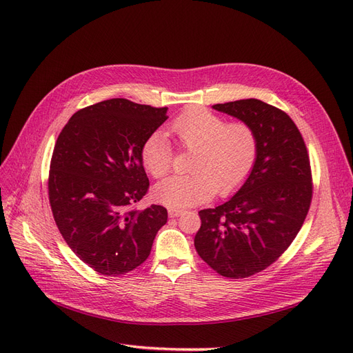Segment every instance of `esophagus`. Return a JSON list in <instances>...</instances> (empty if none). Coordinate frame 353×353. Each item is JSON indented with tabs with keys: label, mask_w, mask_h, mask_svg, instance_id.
<instances>
[{
	"label": "esophagus",
	"mask_w": 353,
	"mask_h": 353,
	"mask_svg": "<svg viewBox=\"0 0 353 353\" xmlns=\"http://www.w3.org/2000/svg\"><path fill=\"white\" fill-rule=\"evenodd\" d=\"M168 213H169V218H178L181 213H183V210L181 209H174V208H170L169 210H168Z\"/></svg>",
	"instance_id": "1"
}]
</instances>
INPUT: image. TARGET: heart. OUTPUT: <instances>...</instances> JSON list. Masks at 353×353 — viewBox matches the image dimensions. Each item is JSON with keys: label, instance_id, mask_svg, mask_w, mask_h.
<instances>
[{"label": "heart", "instance_id": "obj_1", "mask_svg": "<svg viewBox=\"0 0 353 353\" xmlns=\"http://www.w3.org/2000/svg\"><path fill=\"white\" fill-rule=\"evenodd\" d=\"M169 132L184 150H193L188 175L166 178L154 188V197L169 208H188L208 201L213 194L234 193L250 175L258 157V137L243 121L225 122L203 108H191L169 125ZM144 168L154 178L169 174L174 148L168 138L152 134L141 147Z\"/></svg>", "mask_w": 353, "mask_h": 353}]
</instances>
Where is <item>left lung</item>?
I'll list each match as a JSON object with an SVG mask.
<instances>
[{
	"label": "left lung",
	"mask_w": 353,
	"mask_h": 353,
	"mask_svg": "<svg viewBox=\"0 0 353 353\" xmlns=\"http://www.w3.org/2000/svg\"><path fill=\"white\" fill-rule=\"evenodd\" d=\"M249 123L258 157L228 201L199 212L200 258L227 279H248L272 265L301 231L312 200L311 163L303 137L285 112L248 99L212 105Z\"/></svg>",
	"instance_id": "8db88e82"
}]
</instances>
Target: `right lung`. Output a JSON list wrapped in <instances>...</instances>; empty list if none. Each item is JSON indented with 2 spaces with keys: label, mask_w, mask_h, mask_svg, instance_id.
<instances>
[{
  "label": "right lung",
  "mask_w": 353,
  "mask_h": 353,
  "mask_svg": "<svg viewBox=\"0 0 353 353\" xmlns=\"http://www.w3.org/2000/svg\"><path fill=\"white\" fill-rule=\"evenodd\" d=\"M166 112L105 100L78 110L57 138L48 175L52 216L72 252L99 274L140 266L168 221L163 206L135 209L150 185L141 147Z\"/></svg>",
  "instance_id": "right-lung-1"
}]
</instances>
